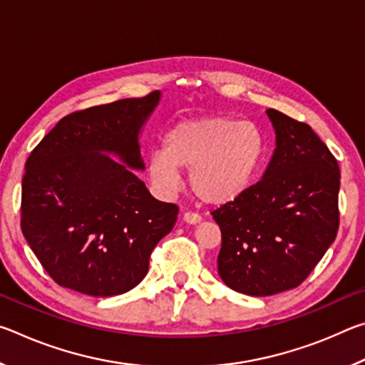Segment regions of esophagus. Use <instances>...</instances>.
<instances>
[{"label":"esophagus","instance_id":"1","mask_svg":"<svg viewBox=\"0 0 365 365\" xmlns=\"http://www.w3.org/2000/svg\"><path fill=\"white\" fill-rule=\"evenodd\" d=\"M183 220L187 222V224L195 225V224H200V222H201V215L197 212H193V211H187V212H183Z\"/></svg>","mask_w":365,"mask_h":365}]
</instances>
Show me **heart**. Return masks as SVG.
Segmentation results:
<instances>
[{"label":"heart","mask_w":365,"mask_h":365,"mask_svg":"<svg viewBox=\"0 0 365 365\" xmlns=\"http://www.w3.org/2000/svg\"><path fill=\"white\" fill-rule=\"evenodd\" d=\"M267 154V140L256 123L233 117H197L178 122L165 148L150 158L151 180L160 190L178 185V169L190 170V188L207 205H227L246 193Z\"/></svg>","instance_id":"1"}]
</instances>
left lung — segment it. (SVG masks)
Returning a JSON list of instances; mask_svg holds the SVG:
<instances>
[{
    "mask_svg": "<svg viewBox=\"0 0 365 365\" xmlns=\"http://www.w3.org/2000/svg\"><path fill=\"white\" fill-rule=\"evenodd\" d=\"M275 151L261 180L212 212L222 233L217 257L227 287L270 296L299 287L335 242L339 168L304 122L267 109Z\"/></svg>",
    "mask_w": 365,
    "mask_h": 365,
    "instance_id": "8db88e82",
    "label": "left lung"
}]
</instances>
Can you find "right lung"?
<instances>
[{"mask_svg": "<svg viewBox=\"0 0 365 365\" xmlns=\"http://www.w3.org/2000/svg\"><path fill=\"white\" fill-rule=\"evenodd\" d=\"M159 98L151 91L76 110L30 153L21 228L58 285L101 298L125 293L174 228L178 207L153 197L130 169H145L138 135Z\"/></svg>", "mask_w": 365, "mask_h": 365, "instance_id": "obj_1", "label": "right lung"}]
</instances>
